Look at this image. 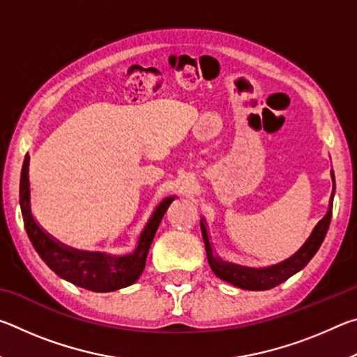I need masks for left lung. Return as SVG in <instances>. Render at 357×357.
Listing matches in <instances>:
<instances>
[{
    "mask_svg": "<svg viewBox=\"0 0 357 357\" xmlns=\"http://www.w3.org/2000/svg\"><path fill=\"white\" fill-rule=\"evenodd\" d=\"M332 181H334V189H335V178L334 172H332ZM332 200H334V192H332L329 209L321 220L318 222V225L313 229L310 238L307 239V243L301 247V249L294 253L291 258H288L287 261L280 264L271 266V268L264 269H245L241 266H234L229 263H223L219 258H214L213 249H211L208 231L204 227V220H202V233L204 239V245H206V255L208 261L213 273L219 277V279L231 283L234 287L252 289V291H261V289H271L277 285H280L285 280H288L293 274L301 271L304 266L310 261L313 255L318 252L319 245L324 241L326 233H328L331 217H332Z\"/></svg>",
    "mask_w": 357,
    "mask_h": 357,
    "instance_id": "left-lung-1",
    "label": "left lung"
}]
</instances>
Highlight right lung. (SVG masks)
I'll list each match as a JSON object with an SVG mask.
<instances>
[{
    "label": "right lung",
    "instance_id": "right-lung-1",
    "mask_svg": "<svg viewBox=\"0 0 357 357\" xmlns=\"http://www.w3.org/2000/svg\"><path fill=\"white\" fill-rule=\"evenodd\" d=\"M29 155L26 154L22 167L20 176V208L25 229L36 252L44 259L52 271L77 287L91 289V291L107 293L129 287L142 275L151 243L160 225V220L173 202V197L165 198L154 211L146 228L138 241L137 250L132 255L110 257L98 252H80L64 247L53 241L44 229L36 223L29 208V179H28Z\"/></svg>",
    "mask_w": 357,
    "mask_h": 357
}]
</instances>
